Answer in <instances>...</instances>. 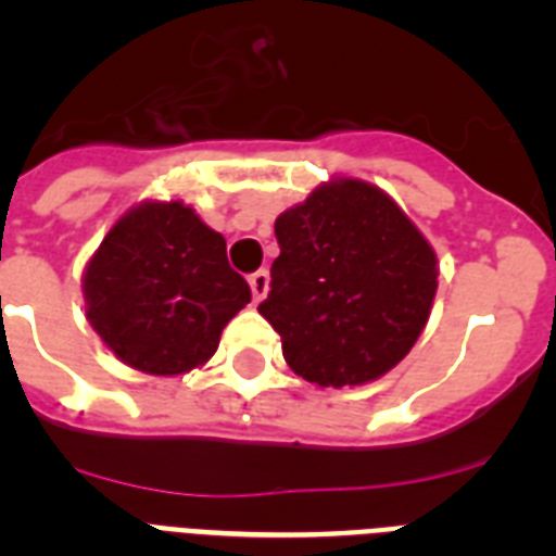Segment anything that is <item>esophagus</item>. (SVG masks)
<instances>
[{
	"instance_id": "34e87169",
	"label": "esophagus",
	"mask_w": 556,
	"mask_h": 556,
	"mask_svg": "<svg viewBox=\"0 0 556 556\" xmlns=\"http://www.w3.org/2000/svg\"><path fill=\"white\" fill-rule=\"evenodd\" d=\"M248 283H250V292H253V301H264V294H267V289H269L267 269H258V273L250 275Z\"/></svg>"
}]
</instances>
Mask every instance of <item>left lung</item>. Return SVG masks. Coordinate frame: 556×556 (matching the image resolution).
<instances>
[{
    "label": "left lung",
    "instance_id": "left-lung-1",
    "mask_svg": "<svg viewBox=\"0 0 556 556\" xmlns=\"http://www.w3.org/2000/svg\"><path fill=\"white\" fill-rule=\"evenodd\" d=\"M281 255L258 312L283 358L317 387L376 381L429 320L437 255L395 200L365 180L314 189L275 219Z\"/></svg>",
    "mask_w": 556,
    "mask_h": 556
}]
</instances>
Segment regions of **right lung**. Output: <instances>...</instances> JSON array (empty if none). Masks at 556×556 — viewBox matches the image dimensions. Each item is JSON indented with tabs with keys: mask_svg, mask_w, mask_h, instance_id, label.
Here are the masks:
<instances>
[{
	"mask_svg": "<svg viewBox=\"0 0 556 556\" xmlns=\"http://www.w3.org/2000/svg\"><path fill=\"white\" fill-rule=\"evenodd\" d=\"M83 294L102 342L150 376L205 365L230 317L250 303L223 236L180 200L127 211L88 262Z\"/></svg>",
	"mask_w": 556,
	"mask_h": 556,
	"instance_id": "1",
	"label": "right lung"
}]
</instances>
